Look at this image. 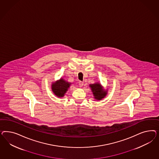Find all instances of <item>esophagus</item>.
<instances>
[{
  "label": "esophagus",
  "mask_w": 159,
  "mask_h": 159,
  "mask_svg": "<svg viewBox=\"0 0 159 159\" xmlns=\"http://www.w3.org/2000/svg\"><path fill=\"white\" fill-rule=\"evenodd\" d=\"M79 86L80 87L83 86V82L80 81V82H79Z\"/></svg>",
  "instance_id": "34e87169"
}]
</instances>
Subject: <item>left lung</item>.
Instances as JSON below:
<instances>
[{
	"instance_id": "obj_1",
	"label": "left lung",
	"mask_w": 159,
	"mask_h": 159,
	"mask_svg": "<svg viewBox=\"0 0 159 159\" xmlns=\"http://www.w3.org/2000/svg\"><path fill=\"white\" fill-rule=\"evenodd\" d=\"M90 87L91 88L94 98L97 100H101L106 97L107 94V91H106L98 83L90 84Z\"/></svg>"
}]
</instances>
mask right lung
<instances>
[{
  "label": "right lung",
  "instance_id": "obj_1",
  "mask_svg": "<svg viewBox=\"0 0 159 159\" xmlns=\"http://www.w3.org/2000/svg\"><path fill=\"white\" fill-rule=\"evenodd\" d=\"M70 83L66 82L62 78L52 84V90L55 95L58 97H62L69 88Z\"/></svg>",
  "mask_w": 159,
  "mask_h": 159
}]
</instances>
